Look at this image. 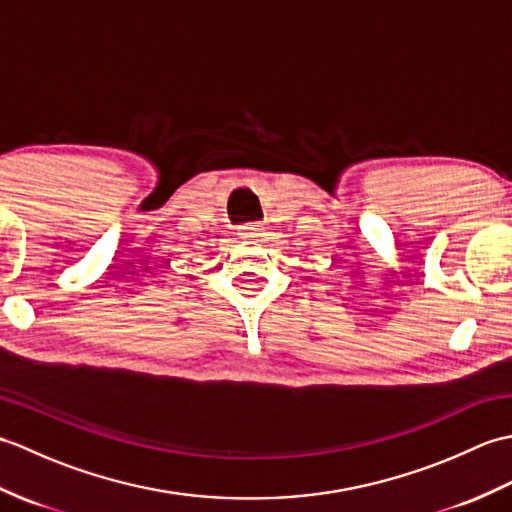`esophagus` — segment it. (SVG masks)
<instances>
[{
	"label": "esophagus",
	"mask_w": 512,
	"mask_h": 512,
	"mask_svg": "<svg viewBox=\"0 0 512 512\" xmlns=\"http://www.w3.org/2000/svg\"><path fill=\"white\" fill-rule=\"evenodd\" d=\"M237 235L242 239H255V237H262L264 235V226L259 222H248L244 226H239Z\"/></svg>",
	"instance_id": "34e87169"
}]
</instances>
